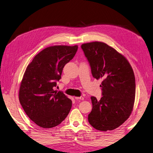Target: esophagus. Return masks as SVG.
I'll use <instances>...</instances> for the list:
<instances>
[{
    "mask_svg": "<svg viewBox=\"0 0 153 153\" xmlns=\"http://www.w3.org/2000/svg\"><path fill=\"white\" fill-rule=\"evenodd\" d=\"M76 100H83L84 98L82 97H75Z\"/></svg>",
    "mask_w": 153,
    "mask_h": 153,
    "instance_id": "obj_1",
    "label": "esophagus"
}]
</instances>
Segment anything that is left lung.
Masks as SVG:
<instances>
[{"label": "left lung", "instance_id": "obj_1", "mask_svg": "<svg viewBox=\"0 0 153 153\" xmlns=\"http://www.w3.org/2000/svg\"><path fill=\"white\" fill-rule=\"evenodd\" d=\"M93 77L103 79L100 100L91 97L93 108L88 122L101 131L121 126L131 114L135 96V80L131 65L125 56L108 45L99 42L81 45Z\"/></svg>", "mask_w": 153, "mask_h": 153}]
</instances>
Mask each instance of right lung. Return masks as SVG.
<instances>
[{"label":"right lung","instance_id":"1","mask_svg":"<svg viewBox=\"0 0 153 153\" xmlns=\"http://www.w3.org/2000/svg\"><path fill=\"white\" fill-rule=\"evenodd\" d=\"M77 48V45L47 47L38 53L26 68L19 99L26 115L39 127L57 126L69 114L72 101L63 92L54 91L53 88Z\"/></svg>","mask_w":153,"mask_h":153}]
</instances>
